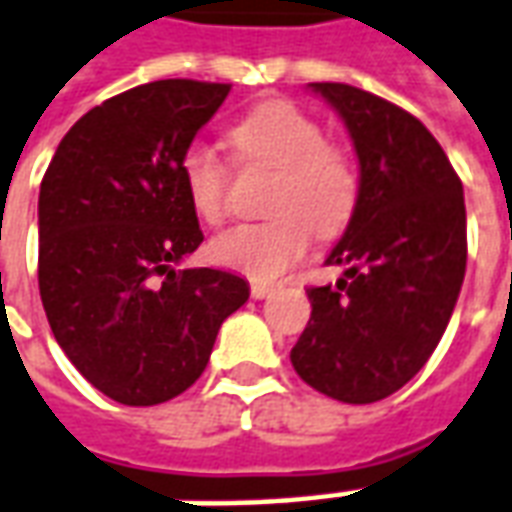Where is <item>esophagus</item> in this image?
Returning a JSON list of instances; mask_svg holds the SVG:
<instances>
[{"instance_id": "esophagus-1", "label": "esophagus", "mask_w": 512, "mask_h": 512, "mask_svg": "<svg viewBox=\"0 0 512 512\" xmlns=\"http://www.w3.org/2000/svg\"><path fill=\"white\" fill-rule=\"evenodd\" d=\"M271 293H274V288H271V285L252 282V299H266V296H271Z\"/></svg>"}]
</instances>
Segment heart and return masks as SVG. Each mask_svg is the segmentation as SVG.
I'll return each instance as SVG.
<instances>
[{
    "instance_id": "b5f03b06",
    "label": "heart",
    "mask_w": 512,
    "mask_h": 512,
    "mask_svg": "<svg viewBox=\"0 0 512 512\" xmlns=\"http://www.w3.org/2000/svg\"><path fill=\"white\" fill-rule=\"evenodd\" d=\"M230 144L244 166L277 171L263 224H238L210 241L219 266L255 282H271L305 257L310 232L341 235L355 219L360 174L341 146L324 141V127L293 102H263L230 127ZM180 177L188 205L207 224L227 210L230 171L202 144L185 149Z\"/></svg>"
}]
</instances>
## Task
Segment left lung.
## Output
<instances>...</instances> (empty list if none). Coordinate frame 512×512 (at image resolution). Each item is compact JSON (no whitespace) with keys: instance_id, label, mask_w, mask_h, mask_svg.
<instances>
[{"instance_id":"8db88e82","label":"left lung","mask_w":512,"mask_h":512,"mask_svg":"<svg viewBox=\"0 0 512 512\" xmlns=\"http://www.w3.org/2000/svg\"><path fill=\"white\" fill-rule=\"evenodd\" d=\"M307 88L352 138L360 202L327 255L346 271L307 291L313 313L291 363L318 393L371 405L416 377L452 318L466 277L463 182L407 110L343 82Z\"/></svg>"}]
</instances>
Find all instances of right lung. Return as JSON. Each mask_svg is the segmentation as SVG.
I'll return each instance as SVG.
<instances>
[{
  "mask_svg": "<svg viewBox=\"0 0 512 512\" xmlns=\"http://www.w3.org/2000/svg\"><path fill=\"white\" fill-rule=\"evenodd\" d=\"M230 85L157 80L88 110L38 196V288L55 341L113 402L149 407L205 371L249 282L182 268L205 241L180 160Z\"/></svg>",
  "mask_w": 512,
  "mask_h": 512,
  "instance_id": "add662e5",
  "label": "right lung"
}]
</instances>
